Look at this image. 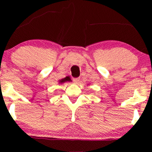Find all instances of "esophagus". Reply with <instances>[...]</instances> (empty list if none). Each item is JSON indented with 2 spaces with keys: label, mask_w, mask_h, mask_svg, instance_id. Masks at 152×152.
Segmentation results:
<instances>
[{
  "label": "esophagus",
  "mask_w": 152,
  "mask_h": 152,
  "mask_svg": "<svg viewBox=\"0 0 152 152\" xmlns=\"http://www.w3.org/2000/svg\"><path fill=\"white\" fill-rule=\"evenodd\" d=\"M74 81L75 83H76V84H78L80 82V78H74Z\"/></svg>",
  "instance_id": "obj_1"
}]
</instances>
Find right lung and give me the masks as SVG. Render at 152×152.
<instances>
[{"mask_svg": "<svg viewBox=\"0 0 152 152\" xmlns=\"http://www.w3.org/2000/svg\"><path fill=\"white\" fill-rule=\"evenodd\" d=\"M67 81H69V82L72 81H71L70 76H66V77H65L64 78H62V79L59 80V81H58L59 83H60V84H62V83H65V82H67Z\"/></svg>", "mask_w": 152, "mask_h": 152, "instance_id": "1", "label": "right lung"}]
</instances>
